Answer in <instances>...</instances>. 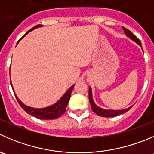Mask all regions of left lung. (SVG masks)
Here are the masks:
<instances>
[{"mask_svg": "<svg viewBox=\"0 0 154 154\" xmlns=\"http://www.w3.org/2000/svg\"><path fill=\"white\" fill-rule=\"evenodd\" d=\"M123 29L124 31V33L126 34V35L128 37H129L131 40H132L133 41H135L136 44H138L140 47H141V41H139L138 37L134 35L132 32H131L129 30H128L127 28H124L123 27ZM89 102H90L91 104V107H92V110L96 113L97 115L98 116H101V117H116V116H118L120 114H123V113H126L127 112L128 110H129V109L132 107H128V108L124 109V110H105V109H103L99 107L98 106H97L96 104L94 103L93 98H92V89L91 87L89 88Z\"/></svg>", "mask_w": 154, "mask_h": 154, "instance_id": "1", "label": "left lung"}]
</instances>
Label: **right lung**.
<instances>
[{
  "mask_svg": "<svg viewBox=\"0 0 154 154\" xmlns=\"http://www.w3.org/2000/svg\"><path fill=\"white\" fill-rule=\"evenodd\" d=\"M43 26L42 25H37L36 26H34V28H32L31 29H30L25 35L22 37H25L27 34H28L29 31H33L35 28H38V27ZM10 84H11L12 88H13V92H14V89H13V85H12L11 80H10ZM74 85H73L72 86L69 88L68 90L66 91L65 94L63 95V96L56 103H55L53 105H50L49 107H44V108H34V107H28V106L24 104L18 98V97L16 96V95L15 94V96H16V99H17L18 102H19V105L22 107L24 110L25 112L28 113V114L31 115V116H34V117H37L38 119H41V120H54V119H57L58 117H59L60 116H62L66 110V107L68 104V101L70 100V97H71V92L73 90V88H74Z\"/></svg>",
  "mask_w": 154,
  "mask_h": 154,
  "instance_id": "obj_1",
  "label": "right lung"
}]
</instances>
